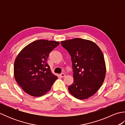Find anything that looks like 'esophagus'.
Segmentation results:
<instances>
[{"mask_svg":"<svg viewBox=\"0 0 125 125\" xmlns=\"http://www.w3.org/2000/svg\"><path fill=\"white\" fill-rule=\"evenodd\" d=\"M60 76L61 77H64L65 76V74L64 73H62L60 74Z\"/></svg>","mask_w":125,"mask_h":125,"instance_id":"1","label":"esophagus"}]
</instances>
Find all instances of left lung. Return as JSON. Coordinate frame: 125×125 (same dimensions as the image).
<instances>
[{
	"label": "left lung",
	"instance_id": "obj_1",
	"mask_svg": "<svg viewBox=\"0 0 125 125\" xmlns=\"http://www.w3.org/2000/svg\"><path fill=\"white\" fill-rule=\"evenodd\" d=\"M61 43L72 61L73 82L68 87L69 91L78 99H87L97 92L105 78L106 68L102 50L94 42L80 38Z\"/></svg>",
	"mask_w": 125,
	"mask_h": 125
}]
</instances>
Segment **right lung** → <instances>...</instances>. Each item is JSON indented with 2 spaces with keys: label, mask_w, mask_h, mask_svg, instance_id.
Masks as SVG:
<instances>
[{
  "label": "right lung",
  "mask_w": 125,
  "mask_h": 125,
  "mask_svg": "<svg viewBox=\"0 0 125 125\" xmlns=\"http://www.w3.org/2000/svg\"><path fill=\"white\" fill-rule=\"evenodd\" d=\"M58 41L39 40L21 50L14 64L16 82L26 94L41 97L48 92L57 77L52 73L47 60Z\"/></svg>",
  "instance_id": "obj_1"
}]
</instances>
